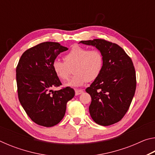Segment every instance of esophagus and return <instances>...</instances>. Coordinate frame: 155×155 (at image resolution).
Segmentation results:
<instances>
[{
    "label": "esophagus",
    "mask_w": 155,
    "mask_h": 155,
    "mask_svg": "<svg viewBox=\"0 0 155 155\" xmlns=\"http://www.w3.org/2000/svg\"><path fill=\"white\" fill-rule=\"evenodd\" d=\"M83 93V91L82 90H75V94L76 95H79V94H81Z\"/></svg>",
    "instance_id": "1"
}]
</instances>
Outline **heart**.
<instances>
[{
  "label": "heart",
  "mask_w": 155,
  "mask_h": 155,
  "mask_svg": "<svg viewBox=\"0 0 155 155\" xmlns=\"http://www.w3.org/2000/svg\"><path fill=\"white\" fill-rule=\"evenodd\" d=\"M65 61L55 59L52 62V69L57 77L67 81L70 77V68L76 74L67 85L81 87L93 81L101 75L104 65L103 54L98 50H90L78 45L73 46L64 56Z\"/></svg>",
  "instance_id": "b5f03b06"
}]
</instances>
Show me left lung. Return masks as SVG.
<instances>
[{"mask_svg": "<svg viewBox=\"0 0 155 155\" xmlns=\"http://www.w3.org/2000/svg\"><path fill=\"white\" fill-rule=\"evenodd\" d=\"M79 43L95 46L104 58L101 75L85 90L91 98V118L99 125L114 124L124 116L135 95L136 74L132 60L117 44L102 39Z\"/></svg>", "mask_w": 155, "mask_h": 155, "instance_id": "left-lung-1", "label": "left lung"}]
</instances>
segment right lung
I'll return each instance as SVG.
<instances>
[{
	"label": "right lung",
	"mask_w": 155,
	"mask_h": 155,
	"mask_svg": "<svg viewBox=\"0 0 155 155\" xmlns=\"http://www.w3.org/2000/svg\"><path fill=\"white\" fill-rule=\"evenodd\" d=\"M67 50L59 43L46 41L27 50L18 62V98L28 117L38 125L51 127L59 123L67 103L74 96V90L70 87L52 90L61 85L52 69V62Z\"/></svg>",
	"instance_id": "right-lung-1"
}]
</instances>
